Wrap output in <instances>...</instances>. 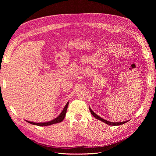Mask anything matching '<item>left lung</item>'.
<instances>
[{"instance_id": "8db88e82", "label": "left lung", "mask_w": 156, "mask_h": 156, "mask_svg": "<svg viewBox=\"0 0 156 156\" xmlns=\"http://www.w3.org/2000/svg\"><path fill=\"white\" fill-rule=\"evenodd\" d=\"M90 112L91 113V114L93 115V116H94L96 119L98 120H99L100 121H102V122L106 123L107 125H111V126H118V125H123L125 123H126L129 120H127V121H125V122H108L107 120H105L104 119H103L102 118H101V117H99V115H98L96 113H94L93 110L91 108V107H90Z\"/></svg>"}]
</instances>
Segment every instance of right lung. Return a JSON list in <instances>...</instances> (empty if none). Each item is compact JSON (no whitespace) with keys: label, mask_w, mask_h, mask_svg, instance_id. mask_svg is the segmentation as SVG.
<instances>
[{"label":"right lung","mask_w":156,"mask_h":156,"mask_svg":"<svg viewBox=\"0 0 156 156\" xmlns=\"http://www.w3.org/2000/svg\"><path fill=\"white\" fill-rule=\"evenodd\" d=\"M69 102H68L67 103H66V104L64 107L63 109L62 110V111L61 112V113L60 114V115L58 117H57L55 119H54V120H52L49 121V122H41V123H36V122H30V121H28V120H25V121L29 123L32 124V125L41 126H49V125H51L60 123L61 122L63 121V120L65 117V115H66V110H67V107H68V105H69Z\"/></svg>","instance_id":"1"}]
</instances>
